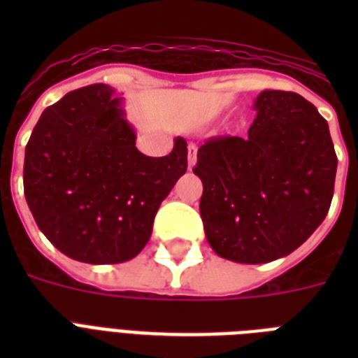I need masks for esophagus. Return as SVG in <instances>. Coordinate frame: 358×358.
<instances>
[{
  "mask_svg": "<svg viewBox=\"0 0 358 358\" xmlns=\"http://www.w3.org/2000/svg\"><path fill=\"white\" fill-rule=\"evenodd\" d=\"M196 163V146L189 145L187 146V167L193 169Z\"/></svg>",
  "mask_w": 358,
  "mask_h": 358,
  "instance_id": "1",
  "label": "esophagus"
}]
</instances>
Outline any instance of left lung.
<instances>
[{
	"mask_svg": "<svg viewBox=\"0 0 358 358\" xmlns=\"http://www.w3.org/2000/svg\"><path fill=\"white\" fill-rule=\"evenodd\" d=\"M255 111L249 137L210 139L193 169L208 243L238 264L305 243L327 215L338 165L327 120L301 94L262 91Z\"/></svg>",
	"mask_w": 358,
	"mask_h": 358,
	"instance_id": "1",
	"label": "left lung"
}]
</instances>
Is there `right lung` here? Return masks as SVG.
<instances>
[{"label":"right lung","mask_w":358,"mask_h":358,"mask_svg":"<svg viewBox=\"0 0 358 358\" xmlns=\"http://www.w3.org/2000/svg\"><path fill=\"white\" fill-rule=\"evenodd\" d=\"M122 102L106 83L69 92L44 109L25 146L24 193L38 229L94 266L145 249L157 208L187 169L182 137L169 156L137 150Z\"/></svg>","instance_id":"add662e5"}]
</instances>
